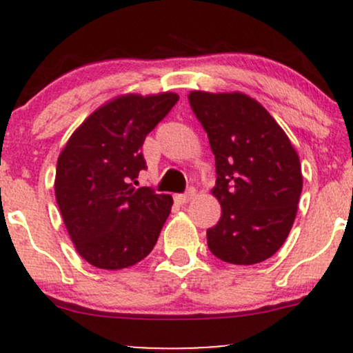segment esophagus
<instances>
[{"label":"esophagus","mask_w":353,"mask_h":353,"mask_svg":"<svg viewBox=\"0 0 353 353\" xmlns=\"http://www.w3.org/2000/svg\"><path fill=\"white\" fill-rule=\"evenodd\" d=\"M194 194H196V190L188 189L184 194H176V196H174V201H176L177 204H185L189 199H192Z\"/></svg>","instance_id":"1"}]
</instances>
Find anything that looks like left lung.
Instances as JSON below:
<instances>
[{
  "label": "left lung",
  "instance_id": "8db88e82",
  "mask_svg": "<svg viewBox=\"0 0 353 353\" xmlns=\"http://www.w3.org/2000/svg\"><path fill=\"white\" fill-rule=\"evenodd\" d=\"M189 104L216 156L222 214L208 229L210 252L252 265L281 249L302 192L301 161L289 137L257 101L242 92L192 91Z\"/></svg>",
  "mask_w": 353,
  "mask_h": 353
}]
</instances>
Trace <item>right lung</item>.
Returning <instances> with one entry per match:
<instances>
[{
  "mask_svg": "<svg viewBox=\"0 0 353 353\" xmlns=\"http://www.w3.org/2000/svg\"><path fill=\"white\" fill-rule=\"evenodd\" d=\"M179 96L128 94L84 121L59 154L56 202L81 257L98 269L137 264L152 250L171 212L172 197L134 188L148 169L145 136Z\"/></svg>",
  "mask_w": 353,
  "mask_h": 353,
  "instance_id": "right-lung-1",
  "label": "right lung"
}]
</instances>
